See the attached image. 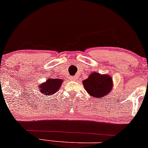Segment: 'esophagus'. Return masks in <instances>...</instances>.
<instances>
[{"label": "esophagus", "mask_w": 148, "mask_h": 148, "mask_svg": "<svg viewBox=\"0 0 148 148\" xmlns=\"http://www.w3.org/2000/svg\"><path fill=\"white\" fill-rule=\"evenodd\" d=\"M70 79L72 80H74V79H76V77L75 76H70Z\"/></svg>", "instance_id": "1"}]
</instances>
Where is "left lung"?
Returning a JSON list of instances; mask_svg holds the SVG:
<instances>
[{
    "instance_id": "obj_1",
    "label": "left lung",
    "mask_w": 148,
    "mask_h": 148,
    "mask_svg": "<svg viewBox=\"0 0 148 148\" xmlns=\"http://www.w3.org/2000/svg\"><path fill=\"white\" fill-rule=\"evenodd\" d=\"M84 88L93 97L102 98L110 93L112 88L111 76L99 73H92L87 79L83 81Z\"/></svg>"
}]
</instances>
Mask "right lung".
<instances>
[{
  "label": "right lung",
  "mask_w": 148,
  "mask_h": 148,
  "mask_svg": "<svg viewBox=\"0 0 148 148\" xmlns=\"http://www.w3.org/2000/svg\"><path fill=\"white\" fill-rule=\"evenodd\" d=\"M63 81L57 79H49L45 83H42L39 86V90L42 94H45V97L51 96L56 93L58 90H59Z\"/></svg>",
  "instance_id": "add662e5"
}]
</instances>
